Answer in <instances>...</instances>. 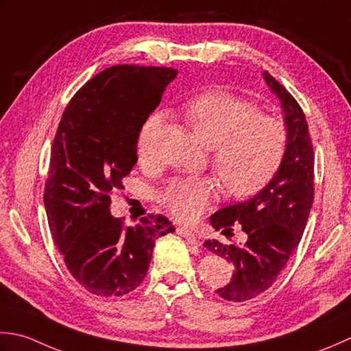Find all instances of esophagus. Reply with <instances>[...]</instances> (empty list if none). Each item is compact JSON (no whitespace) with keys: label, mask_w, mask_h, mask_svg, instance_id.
Listing matches in <instances>:
<instances>
[{"label":"esophagus","mask_w":351,"mask_h":351,"mask_svg":"<svg viewBox=\"0 0 351 351\" xmlns=\"http://www.w3.org/2000/svg\"><path fill=\"white\" fill-rule=\"evenodd\" d=\"M177 234H180V236H183V238L189 242V244H192V245H197L198 244V239H197V236L192 233L191 230H188V228H184V227H178L177 228Z\"/></svg>","instance_id":"34e87169"}]
</instances>
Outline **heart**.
I'll use <instances>...</instances> for the list:
<instances>
[{"mask_svg":"<svg viewBox=\"0 0 351 351\" xmlns=\"http://www.w3.org/2000/svg\"><path fill=\"white\" fill-rule=\"evenodd\" d=\"M192 133L212 148V168L230 195H250L263 188L280 167L286 130L277 118L256 113L245 99L224 90H209L189 98L182 107ZM162 115L147 119L139 134L141 160H152ZM217 186L209 177L177 178L160 191L159 202L176 219L192 223L210 206Z\"/></svg>","mask_w":351,"mask_h":351,"instance_id":"obj_1","label":"heart"}]
</instances>
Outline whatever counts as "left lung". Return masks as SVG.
<instances>
[{"label":"left lung","instance_id":"obj_1","mask_svg":"<svg viewBox=\"0 0 351 351\" xmlns=\"http://www.w3.org/2000/svg\"><path fill=\"white\" fill-rule=\"evenodd\" d=\"M269 90L280 99L286 148L280 167L263 188L244 202L228 204L210 215V226L224 236L241 224L244 244L204 242L212 253L233 263L232 280L215 292L228 302H245L267 291L297 248L313 203V149L302 107L267 71Z\"/></svg>","mask_w":351,"mask_h":351}]
</instances>
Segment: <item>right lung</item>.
<instances>
[{
    "instance_id": "1",
    "label": "right lung",
    "mask_w": 351,
    "mask_h": 351,
    "mask_svg": "<svg viewBox=\"0 0 351 351\" xmlns=\"http://www.w3.org/2000/svg\"><path fill=\"white\" fill-rule=\"evenodd\" d=\"M171 68L118 65L86 83L63 112L51 148L44 203L56 245L90 294L119 297L147 276L157 238L176 228L162 215L123 227L113 189L138 162V138L177 77Z\"/></svg>"
}]
</instances>
